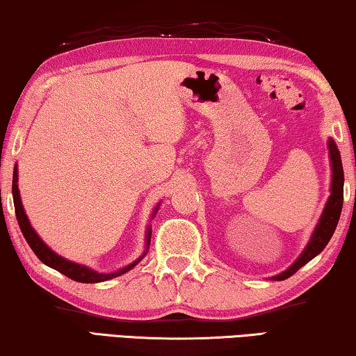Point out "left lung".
<instances>
[{
	"label": "left lung",
	"mask_w": 356,
	"mask_h": 356,
	"mask_svg": "<svg viewBox=\"0 0 356 356\" xmlns=\"http://www.w3.org/2000/svg\"><path fill=\"white\" fill-rule=\"evenodd\" d=\"M328 145H330V156L332 163V180H331V195H330L328 202H326L323 216H321L317 228H315L312 234V239H310V242L307 244L306 250L302 252V255L298 258L289 269L273 277L274 280H285L291 277L298 269H301L304 264L317 257L330 242L331 236L337 227V222H339L342 202H343V169H342L339 150H337L334 140H330Z\"/></svg>",
	"instance_id": "1"
}]
</instances>
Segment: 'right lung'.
<instances>
[{"label": "right lung", "mask_w": 356, "mask_h": 356, "mask_svg": "<svg viewBox=\"0 0 356 356\" xmlns=\"http://www.w3.org/2000/svg\"><path fill=\"white\" fill-rule=\"evenodd\" d=\"M13 196H14V207H15L17 222H19L22 234H24V238L26 239L28 245L31 247V250L35 252V255L39 259H41L44 264H47V266L56 269L58 273L65 274L66 277H70V279L76 280V282H82V284H97V282H104V280L114 279V277H118V275L128 273V270L136 266V264L145 255V253H144L143 257L136 259L134 263L128 264L127 268H123L120 270H115V273H111V274H101V273H97V270H92L90 268L82 266V264L67 261V259H65L63 257L56 255L55 252L50 250L49 247L41 241V238H39V236L36 234V231L31 228L30 222H28V217L25 216L24 206H22V201H20L19 187H17V168L14 169V177H13ZM149 242H150V229L147 233V247H149Z\"/></svg>", "instance_id": "obj_1"}]
</instances>
